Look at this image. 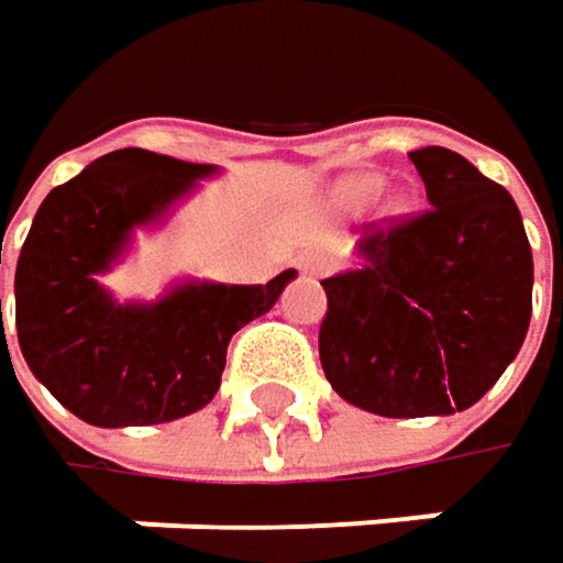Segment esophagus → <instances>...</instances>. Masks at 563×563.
Masks as SVG:
<instances>
[{
    "instance_id": "1",
    "label": "esophagus",
    "mask_w": 563,
    "mask_h": 563,
    "mask_svg": "<svg viewBox=\"0 0 563 563\" xmlns=\"http://www.w3.org/2000/svg\"><path fill=\"white\" fill-rule=\"evenodd\" d=\"M302 271L312 274V277H322V274L329 271V264H325V257H306V261H302Z\"/></svg>"
}]
</instances>
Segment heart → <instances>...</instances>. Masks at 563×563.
<instances>
[{"label": "heart", "mask_w": 563, "mask_h": 563, "mask_svg": "<svg viewBox=\"0 0 563 563\" xmlns=\"http://www.w3.org/2000/svg\"><path fill=\"white\" fill-rule=\"evenodd\" d=\"M380 189V179L371 177V174H357V177H347L338 186V202L341 206H361L367 199H374Z\"/></svg>", "instance_id": "b5f03b06"}]
</instances>
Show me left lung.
<instances>
[{
  "instance_id": "1",
  "label": "left lung",
  "mask_w": 563,
  "mask_h": 563,
  "mask_svg": "<svg viewBox=\"0 0 563 563\" xmlns=\"http://www.w3.org/2000/svg\"><path fill=\"white\" fill-rule=\"evenodd\" d=\"M429 209L367 222L361 271L322 280L334 393L386 419L474 406L532 319V247L512 196L448 147L409 151Z\"/></svg>"
}]
</instances>
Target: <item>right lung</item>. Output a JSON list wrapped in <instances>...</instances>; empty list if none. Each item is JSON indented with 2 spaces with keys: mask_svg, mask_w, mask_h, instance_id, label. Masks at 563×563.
<instances>
[{
  "mask_svg": "<svg viewBox=\"0 0 563 563\" xmlns=\"http://www.w3.org/2000/svg\"><path fill=\"white\" fill-rule=\"evenodd\" d=\"M212 174L125 147L51 189L15 267V332L31 374L89 426H157L202 409L231 334L271 312L292 271L264 286H179L157 306H115L96 274L134 225Z\"/></svg>",
  "mask_w": 563,
  "mask_h": 563,
  "instance_id": "add662e5",
  "label": "right lung"
}]
</instances>
